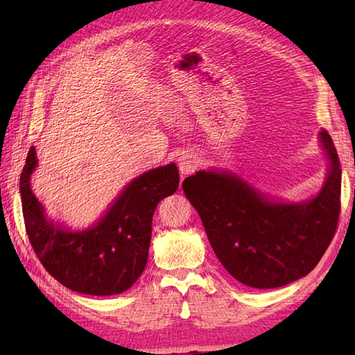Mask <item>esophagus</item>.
I'll list each match as a JSON object with an SVG mask.
<instances>
[{"label": "esophagus", "mask_w": 355, "mask_h": 355, "mask_svg": "<svg viewBox=\"0 0 355 355\" xmlns=\"http://www.w3.org/2000/svg\"><path fill=\"white\" fill-rule=\"evenodd\" d=\"M197 157H195L193 154H183L182 157L178 158V169H180V173H182V177L184 175H189L191 172L195 171V168H197Z\"/></svg>", "instance_id": "1"}]
</instances>
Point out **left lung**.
<instances>
[{"label":"left lung","mask_w":355,"mask_h":355,"mask_svg":"<svg viewBox=\"0 0 355 355\" xmlns=\"http://www.w3.org/2000/svg\"><path fill=\"white\" fill-rule=\"evenodd\" d=\"M319 135L329 172L310 201H270L230 172L198 171L183 182L216 258L241 284L277 288L297 281L318 266L333 241L340 215L342 169L331 135Z\"/></svg>","instance_id":"left-lung-1"}]
</instances>
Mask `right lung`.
<instances>
[{"instance_id": "right-lung-1", "label": "right lung", "mask_w": 355, "mask_h": 355, "mask_svg": "<svg viewBox=\"0 0 355 355\" xmlns=\"http://www.w3.org/2000/svg\"><path fill=\"white\" fill-rule=\"evenodd\" d=\"M36 166L32 146L19 191L28 241L44 268L67 288L82 294L111 296L126 291L146 267L155 207L180 184L175 163L134 178L102 220L82 232L62 229L45 218L30 189Z\"/></svg>"}]
</instances>
